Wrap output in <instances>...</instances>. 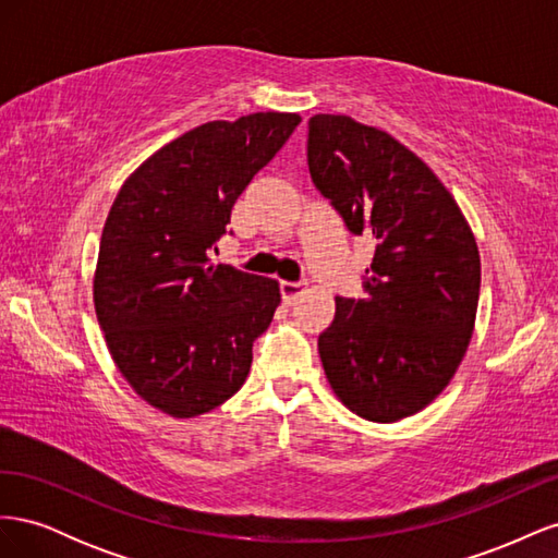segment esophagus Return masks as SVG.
Instances as JSON below:
<instances>
[{"label": "esophagus", "mask_w": 558, "mask_h": 558, "mask_svg": "<svg viewBox=\"0 0 558 558\" xmlns=\"http://www.w3.org/2000/svg\"><path fill=\"white\" fill-rule=\"evenodd\" d=\"M279 291H281V298H283L286 305H291V302H295L302 293L307 291V283H302V281H281Z\"/></svg>", "instance_id": "obj_1"}]
</instances>
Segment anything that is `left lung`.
Segmentation results:
<instances>
[{
	"instance_id": "left-lung-1",
	"label": "left lung",
	"mask_w": 558,
	"mask_h": 558,
	"mask_svg": "<svg viewBox=\"0 0 558 558\" xmlns=\"http://www.w3.org/2000/svg\"><path fill=\"white\" fill-rule=\"evenodd\" d=\"M307 165L353 234L375 242L363 298H335L318 353L335 396L367 421L424 410L461 365L480 300V251L430 167L351 116L310 118Z\"/></svg>"
}]
</instances>
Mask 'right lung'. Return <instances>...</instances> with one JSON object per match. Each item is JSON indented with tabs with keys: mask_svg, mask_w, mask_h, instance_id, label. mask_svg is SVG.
Wrapping results in <instances>:
<instances>
[{
	"mask_svg": "<svg viewBox=\"0 0 558 558\" xmlns=\"http://www.w3.org/2000/svg\"><path fill=\"white\" fill-rule=\"evenodd\" d=\"M298 113L211 121L162 146L118 191L99 242L95 312L111 359L148 404L205 414L242 388L279 283L214 265L234 202Z\"/></svg>",
	"mask_w": 558,
	"mask_h": 558,
	"instance_id": "add662e5",
	"label": "right lung"
}]
</instances>
